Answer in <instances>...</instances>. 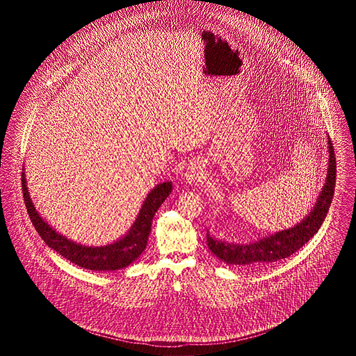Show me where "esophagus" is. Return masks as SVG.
I'll use <instances>...</instances> for the list:
<instances>
[{
	"label": "esophagus",
	"mask_w": 356,
	"mask_h": 356,
	"mask_svg": "<svg viewBox=\"0 0 356 356\" xmlns=\"http://www.w3.org/2000/svg\"><path fill=\"white\" fill-rule=\"evenodd\" d=\"M200 175H202V168L197 167V165H192V167H189L188 170H186V180L189 183H193V181H196L200 177Z\"/></svg>",
	"instance_id": "obj_1"
}]
</instances>
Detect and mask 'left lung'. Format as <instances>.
Segmentation results:
<instances>
[{
	"label": "left lung",
	"mask_w": 356,
	"mask_h": 356,
	"mask_svg": "<svg viewBox=\"0 0 356 356\" xmlns=\"http://www.w3.org/2000/svg\"><path fill=\"white\" fill-rule=\"evenodd\" d=\"M328 173L323 186L322 193L315 204L312 212L300 224L293 228L284 229L275 235L259 240L257 243L238 245L228 244L207 234V244L209 250L222 261L235 266H254L260 263H272L295 254L305 243L314 236L327 216L328 208L334 197V189L337 181V157L334 153L332 143L328 137Z\"/></svg>",
	"instance_id": "obj_1"
}]
</instances>
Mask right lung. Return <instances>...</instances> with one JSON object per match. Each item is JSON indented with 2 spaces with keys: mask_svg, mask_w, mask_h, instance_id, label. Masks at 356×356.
<instances>
[{
  "mask_svg": "<svg viewBox=\"0 0 356 356\" xmlns=\"http://www.w3.org/2000/svg\"><path fill=\"white\" fill-rule=\"evenodd\" d=\"M21 181L24 202L26 205L29 218L33 222L35 231L42 237V240L51 250L57 251L73 264L95 271H115L124 268L141 254L147 247V241L151 234L153 216L160 208V205L165 202L172 191V184L170 181L163 183L153 189L143 204V208L136 219L135 224L127 234V236L105 247H85L70 241L67 237L61 236L48 222H45L40 218L29 197L24 173Z\"/></svg>",
  "mask_w": 356,
  "mask_h": 356,
  "instance_id": "obj_1",
  "label": "right lung"
}]
</instances>
